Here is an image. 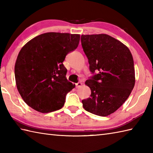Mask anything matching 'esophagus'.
<instances>
[{
	"instance_id": "1",
	"label": "esophagus",
	"mask_w": 153,
	"mask_h": 153,
	"mask_svg": "<svg viewBox=\"0 0 153 153\" xmlns=\"http://www.w3.org/2000/svg\"><path fill=\"white\" fill-rule=\"evenodd\" d=\"M82 85V82H78L76 84V88H79V87H80Z\"/></svg>"
}]
</instances>
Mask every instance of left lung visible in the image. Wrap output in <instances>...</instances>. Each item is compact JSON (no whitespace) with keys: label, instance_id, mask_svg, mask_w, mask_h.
<instances>
[{"label":"left lung","instance_id":"left-lung-1","mask_svg":"<svg viewBox=\"0 0 153 153\" xmlns=\"http://www.w3.org/2000/svg\"><path fill=\"white\" fill-rule=\"evenodd\" d=\"M82 48L91 72L87 80L91 94L83 100V108L100 116L116 111L128 99L135 83L134 62L128 47L106 34L82 35Z\"/></svg>","mask_w":153,"mask_h":153}]
</instances>
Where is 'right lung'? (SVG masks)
Masks as SVG:
<instances>
[{"label":"right lung","mask_w":153,"mask_h":153,"mask_svg":"<svg viewBox=\"0 0 153 153\" xmlns=\"http://www.w3.org/2000/svg\"><path fill=\"white\" fill-rule=\"evenodd\" d=\"M79 40V34L49 32L34 37L22 48L14 67L16 84L31 108L41 113L62 108L66 94L76 87L67 80L63 62Z\"/></svg>","instance_id":"add662e5"}]
</instances>
